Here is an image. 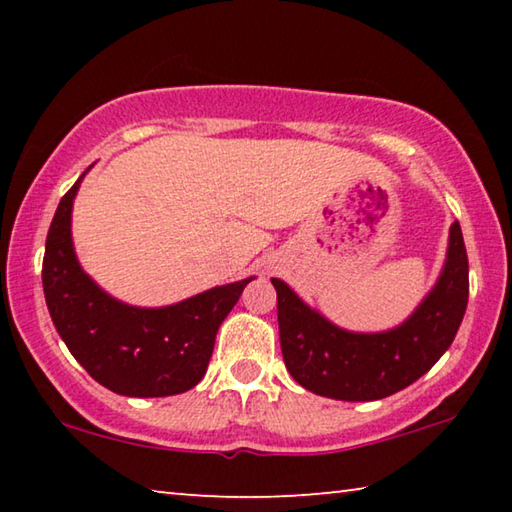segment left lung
Segmentation results:
<instances>
[{
    "label": "left lung",
    "mask_w": 512,
    "mask_h": 512,
    "mask_svg": "<svg viewBox=\"0 0 512 512\" xmlns=\"http://www.w3.org/2000/svg\"><path fill=\"white\" fill-rule=\"evenodd\" d=\"M277 291L284 366L307 391L343 402L384 400L418 381L452 345L470 293L461 225L452 223L443 271L413 314L386 332H350L311 309L287 282Z\"/></svg>",
    "instance_id": "1"
}]
</instances>
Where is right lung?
<instances>
[{"label":"right lung","mask_w":512,"mask_h":512,"mask_svg":"<svg viewBox=\"0 0 512 512\" xmlns=\"http://www.w3.org/2000/svg\"><path fill=\"white\" fill-rule=\"evenodd\" d=\"M60 198L49 225L42 289L60 339L108 391L126 397L185 393L205 377L214 339L255 277L207 289L167 307L112 298L83 271L72 241V207L85 173Z\"/></svg>","instance_id":"add662e5"}]
</instances>
